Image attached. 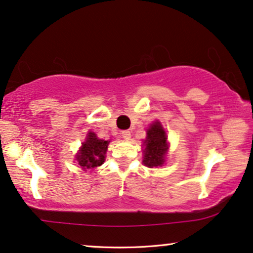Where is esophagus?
Instances as JSON below:
<instances>
[{
	"mask_svg": "<svg viewBox=\"0 0 253 253\" xmlns=\"http://www.w3.org/2000/svg\"><path fill=\"white\" fill-rule=\"evenodd\" d=\"M121 136H123L125 140H129L130 139V132H129V130H123V132H121Z\"/></svg>",
	"mask_w": 253,
	"mask_h": 253,
	"instance_id": "1",
	"label": "esophagus"
}]
</instances>
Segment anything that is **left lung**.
I'll list each match as a JSON object with an SVG mask.
<instances>
[{
	"label": "left lung",
	"mask_w": 253,
	"mask_h": 253,
	"mask_svg": "<svg viewBox=\"0 0 253 253\" xmlns=\"http://www.w3.org/2000/svg\"><path fill=\"white\" fill-rule=\"evenodd\" d=\"M167 134L161 124L156 121L147 130V139L144 141L143 164L148 168L161 167L164 163L167 153Z\"/></svg>",
	"instance_id": "1"
}]
</instances>
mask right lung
I'll return each mask as SVG.
<instances>
[{"label":"right lung","instance_id":"right-lung-1","mask_svg":"<svg viewBox=\"0 0 253 253\" xmlns=\"http://www.w3.org/2000/svg\"><path fill=\"white\" fill-rule=\"evenodd\" d=\"M107 146H109V141L97 139L96 134L90 132L87 134L85 142L81 148L80 154L76 157L79 166L83 169H93V168L102 166L105 161Z\"/></svg>","mask_w":253,"mask_h":253}]
</instances>
